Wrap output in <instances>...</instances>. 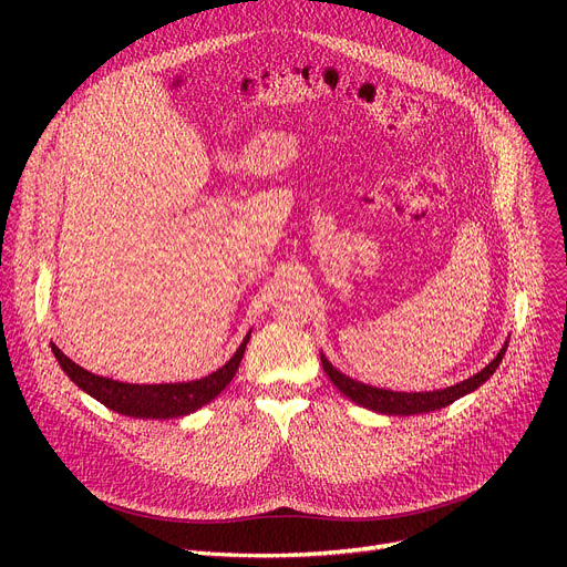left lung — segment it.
<instances>
[{"label": "left lung", "mask_w": 567, "mask_h": 567, "mask_svg": "<svg viewBox=\"0 0 567 567\" xmlns=\"http://www.w3.org/2000/svg\"><path fill=\"white\" fill-rule=\"evenodd\" d=\"M505 349H508V342L503 344V349L496 353V359L485 365L478 374H473L455 385H449V389L441 391H430V393H398V391H385V389H374V385L355 381L347 374H342L340 370H336L329 359L321 353V365L323 372L329 374V379L333 381V385H338V391L342 395H347L351 402L361 404L365 409H372L377 413H385V415H413V413H427V411H436L453 404L455 400L473 393L496 372L498 363L503 361Z\"/></svg>", "instance_id": "obj_1"}]
</instances>
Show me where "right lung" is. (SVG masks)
<instances>
[{
  "mask_svg": "<svg viewBox=\"0 0 567 567\" xmlns=\"http://www.w3.org/2000/svg\"><path fill=\"white\" fill-rule=\"evenodd\" d=\"M248 340H250V333L244 338L241 347L236 349V353L220 370H216L214 374H208L204 379L186 381V383L140 385V383L114 381L80 368L56 344H52V353L78 389H82L84 393H89L107 409L124 415H133V419L158 421V419H178V415H188L212 400H216L225 391V385L234 379L238 365H241Z\"/></svg>",
  "mask_w": 567,
  "mask_h": 567,
  "instance_id": "right-lung-1",
  "label": "right lung"
}]
</instances>
